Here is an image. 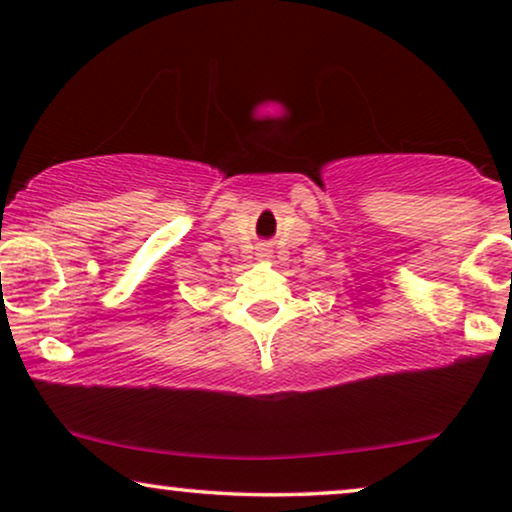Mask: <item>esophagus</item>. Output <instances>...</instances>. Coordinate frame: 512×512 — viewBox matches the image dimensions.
Wrapping results in <instances>:
<instances>
[{
    "label": "esophagus",
    "mask_w": 512,
    "mask_h": 512,
    "mask_svg": "<svg viewBox=\"0 0 512 512\" xmlns=\"http://www.w3.org/2000/svg\"><path fill=\"white\" fill-rule=\"evenodd\" d=\"M263 256H265V251H263Z\"/></svg>",
    "instance_id": "esophagus-1"
}]
</instances>
